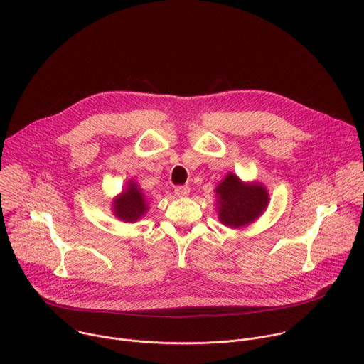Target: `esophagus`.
<instances>
[{"label":"esophagus","mask_w":364,"mask_h":364,"mask_svg":"<svg viewBox=\"0 0 364 364\" xmlns=\"http://www.w3.org/2000/svg\"><path fill=\"white\" fill-rule=\"evenodd\" d=\"M174 191H176V194H177L178 197H186V196L190 193V187H187V186H177V187L174 188Z\"/></svg>","instance_id":"1"}]
</instances>
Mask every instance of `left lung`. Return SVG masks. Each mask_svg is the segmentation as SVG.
I'll return each instance as SVG.
<instances>
[{"label":"left lung","mask_w":364,"mask_h":364,"mask_svg":"<svg viewBox=\"0 0 364 364\" xmlns=\"http://www.w3.org/2000/svg\"><path fill=\"white\" fill-rule=\"evenodd\" d=\"M218 209L220 222L229 228H240L253 222L268 205V191L261 184H243L235 174L218 186Z\"/></svg>","instance_id":"8db88e82"}]
</instances>
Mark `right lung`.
Returning a JSON list of instances; mask_svg holds the SVG:
<instances>
[{
	"label": "right lung",
	"instance_id": "1",
	"mask_svg": "<svg viewBox=\"0 0 364 364\" xmlns=\"http://www.w3.org/2000/svg\"><path fill=\"white\" fill-rule=\"evenodd\" d=\"M146 210L144 194L135 183H129L128 188L114 201V213L124 222H136Z\"/></svg>",
	"mask_w": 364,
	"mask_h": 364
}]
</instances>
